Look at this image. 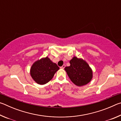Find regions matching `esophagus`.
Here are the masks:
<instances>
[{
	"label": "esophagus",
	"mask_w": 121,
	"mask_h": 121,
	"mask_svg": "<svg viewBox=\"0 0 121 121\" xmlns=\"http://www.w3.org/2000/svg\"><path fill=\"white\" fill-rule=\"evenodd\" d=\"M65 65H63L62 66H61V67H60V68H61V69H64L65 68Z\"/></svg>",
	"instance_id": "esophagus-1"
}]
</instances>
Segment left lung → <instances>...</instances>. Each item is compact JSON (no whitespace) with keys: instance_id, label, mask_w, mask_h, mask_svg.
Segmentation results:
<instances>
[{"instance_id":"obj_1","label":"left lung","mask_w":121,"mask_h":121,"mask_svg":"<svg viewBox=\"0 0 121 121\" xmlns=\"http://www.w3.org/2000/svg\"><path fill=\"white\" fill-rule=\"evenodd\" d=\"M70 64L65 70L73 83L81 86L90 82L92 78V71L85 61L75 56L70 61Z\"/></svg>"}]
</instances>
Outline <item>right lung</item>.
<instances>
[{"label":"right lung","instance_id":"add662e5","mask_svg":"<svg viewBox=\"0 0 121 121\" xmlns=\"http://www.w3.org/2000/svg\"><path fill=\"white\" fill-rule=\"evenodd\" d=\"M59 69L56 63L46 57L34 63L30 69V74L36 83L43 85L48 82Z\"/></svg>","mask_w":121,"mask_h":121}]
</instances>
